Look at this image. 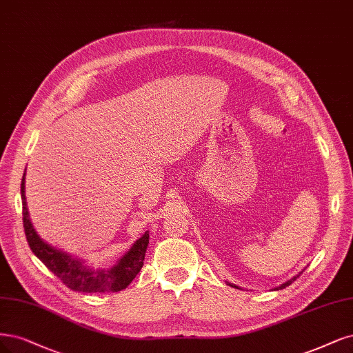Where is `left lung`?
I'll use <instances>...</instances> for the list:
<instances>
[{
    "instance_id": "obj_1",
    "label": "left lung",
    "mask_w": 353,
    "mask_h": 353,
    "mask_svg": "<svg viewBox=\"0 0 353 353\" xmlns=\"http://www.w3.org/2000/svg\"><path fill=\"white\" fill-rule=\"evenodd\" d=\"M302 274V272L298 274V276H295L294 279H290V281H288L286 283H283V285H281V286H279V288H276V290H279V289H283V288H286V286H289V285H292V282H295L296 281V279L299 277ZM229 286H232V288H236L235 285H232V283H229Z\"/></svg>"
}]
</instances>
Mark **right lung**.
Returning <instances> with one entry per match:
<instances>
[{"label":"right lung","mask_w":353,"mask_h":353,"mask_svg":"<svg viewBox=\"0 0 353 353\" xmlns=\"http://www.w3.org/2000/svg\"><path fill=\"white\" fill-rule=\"evenodd\" d=\"M21 203H23V228L29 247L48 269H50L61 282L71 290L77 292H119L125 289L143 267V260L149 244V232L134 242V245L114 265L111 270H90L81 261L71 259L57 248H52L43 242L29 221L24 196V175L21 179Z\"/></svg>","instance_id":"1"}]
</instances>
